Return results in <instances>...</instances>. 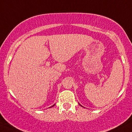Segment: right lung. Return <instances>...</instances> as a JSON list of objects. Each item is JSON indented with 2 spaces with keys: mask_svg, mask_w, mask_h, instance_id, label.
I'll list each match as a JSON object with an SVG mask.
<instances>
[{
  "mask_svg": "<svg viewBox=\"0 0 132 132\" xmlns=\"http://www.w3.org/2000/svg\"><path fill=\"white\" fill-rule=\"evenodd\" d=\"M53 106H54V105H53Z\"/></svg>",
  "mask_w": 132,
  "mask_h": 132,
  "instance_id": "add662e5",
  "label": "right lung"
}]
</instances>
